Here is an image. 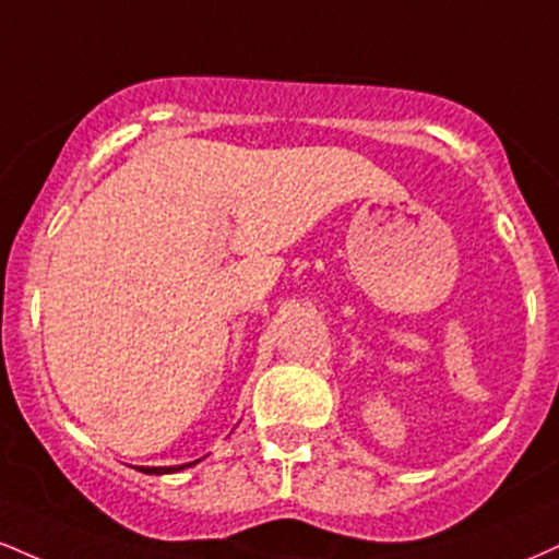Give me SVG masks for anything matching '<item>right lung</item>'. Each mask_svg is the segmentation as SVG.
I'll use <instances>...</instances> for the list:
<instances>
[{
    "mask_svg": "<svg viewBox=\"0 0 559 559\" xmlns=\"http://www.w3.org/2000/svg\"><path fill=\"white\" fill-rule=\"evenodd\" d=\"M187 466H192V463H185V466H138L140 472L143 474H174V472H181V468H187Z\"/></svg>",
    "mask_w": 559,
    "mask_h": 559,
    "instance_id": "obj_1",
    "label": "right lung"
}]
</instances>
